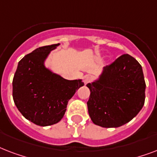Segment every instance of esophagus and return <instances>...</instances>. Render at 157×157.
Here are the masks:
<instances>
[{"instance_id": "34e87169", "label": "esophagus", "mask_w": 157, "mask_h": 157, "mask_svg": "<svg viewBox=\"0 0 157 157\" xmlns=\"http://www.w3.org/2000/svg\"><path fill=\"white\" fill-rule=\"evenodd\" d=\"M91 81H92V78L90 76H86L84 77V83L86 84V85L90 83Z\"/></svg>"}]
</instances>
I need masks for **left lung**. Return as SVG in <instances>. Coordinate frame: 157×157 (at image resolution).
<instances>
[{
	"label": "left lung",
	"mask_w": 157,
	"mask_h": 157,
	"mask_svg": "<svg viewBox=\"0 0 157 157\" xmlns=\"http://www.w3.org/2000/svg\"><path fill=\"white\" fill-rule=\"evenodd\" d=\"M87 102L94 124L116 128L130 121L144 107L146 83L139 63L124 54L103 67L99 79L86 85Z\"/></svg>",
	"instance_id": "8db88e82"
}]
</instances>
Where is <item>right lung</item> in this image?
I'll use <instances>...</instances> for the list:
<instances>
[{"mask_svg": "<svg viewBox=\"0 0 157 157\" xmlns=\"http://www.w3.org/2000/svg\"><path fill=\"white\" fill-rule=\"evenodd\" d=\"M59 44L33 50L18 62L13 79V98L26 119L40 126L61 121L69 99L80 87L81 80L68 81L53 73L44 65L51 50Z\"/></svg>", "mask_w": 157, "mask_h": 157, "instance_id": "add662e5", "label": "right lung"}]
</instances>
